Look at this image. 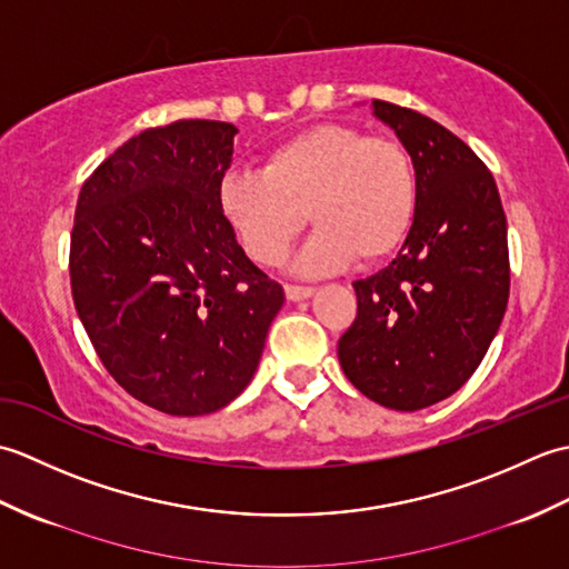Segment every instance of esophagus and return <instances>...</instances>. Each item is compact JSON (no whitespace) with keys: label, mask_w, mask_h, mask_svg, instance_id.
<instances>
[{"label":"esophagus","mask_w":569,"mask_h":569,"mask_svg":"<svg viewBox=\"0 0 569 569\" xmlns=\"http://www.w3.org/2000/svg\"><path fill=\"white\" fill-rule=\"evenodd\" d=\"M312 293H316V288H312V286H286V298L293 300V303L310 298Z\"/></svg>","instance_id":"esophagus-1"}]
</instances>
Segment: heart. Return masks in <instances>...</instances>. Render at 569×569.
Listing matches in <instances>:
<instances>
[{"label": "heart", "mask_w": 569, "mask_h": 569, "mask_svg": "<svg viewBox=\"0 0 569 569\" xmlns=\"http://www.w3.org/2000/svg\"><path fill=\"white\" fill-rule=\"evenodd\" d=\"M217 202L249 257L276 266L308 220L316 224L293 261L325 273L349 261L371 266L403 244L418 208L408 149L347 124H316L266 151L261 171H232Z\"/></svg>", "instance_id": "heart-1"}]
</instances>
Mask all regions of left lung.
I'll return each mask as SVG.
<instances>
[{
	"label": "left lung",
	"mask_w": 569,
	"mask_h": 569,
	"mask_svg": "<svg viewBox=\"0 0 569 569\" xmlns=\"http://www.w3.org/2000/svg\"><path fill=\"white\" fill-rule=\"evenodd\" d=\"M418 176L413 227L396 259L355 281L357 318L337 357L373 403L420 410L452 396L485 359L509 303L499 188L462 139L430 117L371 100Z\"/></svg>",
	"instance_id": "8db88e82"
}]
</instances>
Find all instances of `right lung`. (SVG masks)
Masks as SVG:
<instances>
[{
	"label": "right lung",
	"mask_w": 569,
	"mask_h": 569,
	"mask_svg": "<svg viewBox=\"0 0 569 569\" xmlns=\"http://www.w3.org/2000/svg\"><path fill=\"white\" fill-rule=\"evenodd\" d=\"M234 134L212 119L141 131L78 198L70 288L82 328L114 381L168 416L234 401L283 306L217 202Z\"/></svg>",
	"instance_id": "right-lung-1"
}]
</instances>
